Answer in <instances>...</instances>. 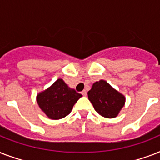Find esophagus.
<instances>
[{
  "label": "esophagus",
  "mask_w": 160,
  "mask_h": 160,
  "mask_svg": "<svg viewBox=\"0 0 160 160\" xmlns=\"http://www.w3.org/2000/svg\"><path fill=\"white\" fill-rule=\"evenodd\" d=\"M81 94H82L83 95H84V96H85V95H87V92H86V90H83L82 92H81Z\"/></svg>",
  "instance_id": "34e87169"
}]
</instances>
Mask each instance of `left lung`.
Returning a JSON list of instances; mask_svg holds the SVG:
<instances>
[{
	"mask_svg": "<svg viewBox=\"0 0 160 160\" xmlns=\"http://www.w3.org/2000/svg\"><path fill=\"white\" fill-rule=\"evenodd\" d=\"M88 98L95 111L105 118L116 117L125 103L124 95L103 80L93 84Z\"/></svg>",
	"mask_w": 160,
	"mask_h": 160,
	"instance_id": "8db88e82",
	"label": "left lung"
}]
</instances>
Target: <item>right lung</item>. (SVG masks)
<instances>
[{
    "instance_id": "1",
    "label": "right lung",
    "mask_w": 160,
    "mask_h": 160,
    "mask_svg": "<svg viewBox=\"0 0 160 160\" xmlns=\"http://www.w3.org/2000/svg\"><path fill=\"white\" fill-rule=\"evenodd\" d=\"M82 95L58 79L48 89L36 97L41 109L51 119H60L70 114L73 106Z\"/></svg>"
}]
</instances>
